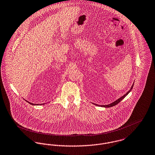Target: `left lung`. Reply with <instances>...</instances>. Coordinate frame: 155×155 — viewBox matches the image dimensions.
Listing matches in <instances>:
<instances>
[{"instance_id":"left-lung-1","label":"left lung","mask_w":155,"mask_h":155,"mask_svg":"<svg viewBox=\"0 0 155 155\" xmlns=\"http://www.w3.org/2000/svg\"><path fill=\"white\" fill-rule=\"evenodd\" d=\"M134 84H132V87H131V88H130V89L129 90V91H127V92L125 94V95H124L123 96H122L121 97H120L119 99L118 100H117L116 101H115L114 102H112L111 104H108V105H97V104H94V103H92V104H94V105H97V106H98V107H104V108H109V107H114V106H115V105H116L117 104H118L119 102H120L127 95V94L131 91L132 90V89L133 88V87H134Z\"/></svg>"}]
</instances>
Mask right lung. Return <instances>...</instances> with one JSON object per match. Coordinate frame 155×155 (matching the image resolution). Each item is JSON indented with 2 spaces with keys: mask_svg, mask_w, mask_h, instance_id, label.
Returning a JSON list of instances; mask_svg holds the SVG:
<instances>
[{
  "mask_svg": "<svg viewBox=\"0 0 155 155\" xmlns=\"http://www.w3.org/2000/svg\"><path fill=\"white\" fill-rule=\"evenodd\" d=\"M27 102H28V103H29V104H30L31 105H45V104H33V103H31V102H28V101H26Z\"/></svg>",
  "mask_w": 155,
  "mask_h": 155,
  "instance_id": "add662e5",
  "label": "right lung"
}]
</instances>
